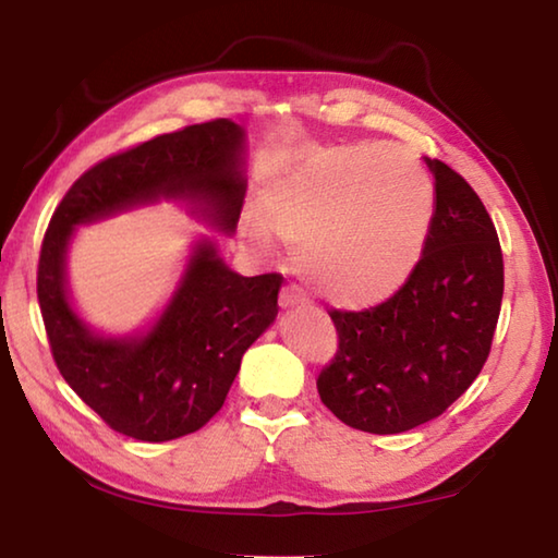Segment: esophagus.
Wrapping results in <instances>:
<instances>
[{"instance_id": "obj_1", "label": "esophagus", "mask_w": 558, "mask_h": 558, "mask_svg": "<svg viewBox=\"0 0 558 558\" xmlns=\"http://www.w3.org/2000/svg\"><path fill=\"white\" fill-rule=\"evenodd\" d=\"M302 305H307V300L298 288H282L280 290V307L282 310H292V307H302Z\"/></svg>"}]
</instances>
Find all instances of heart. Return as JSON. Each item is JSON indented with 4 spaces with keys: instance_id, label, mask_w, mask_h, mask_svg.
Returning <instances> with one entry per match:
<instances>
[{
    "instance_id": "b5f03b06",
    "label": "heart",
    "mask_w": 558,
    "mask_h": 558,
    "mask_svg": "<svg viewBox=\"0 0 558 558\" xmlns=\"http://www.w3.org/2000/svg\"><path fill=\"white\" fill-rule=\"evenodd\" d=\"M433 216V182L411 153L386 143L323 149L270 182L245 239L290 245L319 298L376 307L411 278Z\"/></svg>"
}]
</instances>
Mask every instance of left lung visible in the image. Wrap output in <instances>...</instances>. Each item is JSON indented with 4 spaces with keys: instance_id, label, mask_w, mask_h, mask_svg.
I'll return each instance as SVG.
<instances>
[{
    "instance_id": "obj_1",
    "label": "left lung",
    "mask_w": 558,
    "mask_h": 558,
    "mask_svg": "<svg viewBox=\"0 0 558 558\" xmlns=\"http://www.w3.org/2000/svg\"><path fill=\"white\" fill-rule=\"evenodd\" d=\"M423 162L436 189L418 266L381 305L329 313L339 352L317 379L339 421L376 436L423 426L470 389L502 305V251L487 209L448 165Z\"/></svg>"
}]
</instances>
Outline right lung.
Listing matches in <instances>:
<instances>
[{"label":"right lung","mask_w":558,"mask_h":558,"mask_svg":"<svg viewBox=\"0 0 558 558\" xmlns=\"http://www.w3.org/2000/svg\"><path fill=\"white\" fill-rule=\"evenodd\" d=\"M248 140L233 120L159 135L88 169L53 211L39 258V305L56 366L122 436L165 442L221 409L241 359L276 323L282 278H243L209 235L192 241L162 310L125 335L96 329L75 307L69 253L81 226L159 202L233 235L245 196Z\"/></svg>","instance_id":"right-lung-1"}]
</instances>
